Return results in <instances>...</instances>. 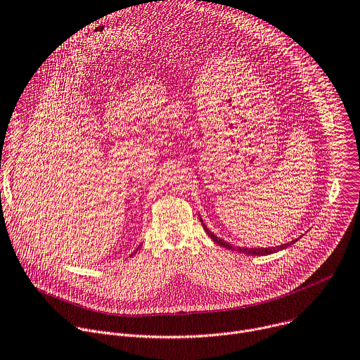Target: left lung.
<instances>
[{"label":"left lung","mask_w":360,"mask_h":360,"mask_svg":"<svg viewBox=\"0 0 360 360\" xmlns=\"http://www.w3.org/2000/svg\"><path fill=\"white\" fill-rule=\"evenodd\" d=\"M200 221H202V219H201V217H200ZM202 227H204L205 233L208 234V237H210L215 244H219V245H221V247H224V248H227V250H231V251H238V252H241V254H247V255H269V254L278 252V251H281V250L288 248L290 245H292L294 243H297V241H298V240H294V241H291V243H288V244H281V245H278V247H269V248H247V247H236V245H233V244H230V243L224 241L223 238L217 237V236H215L212 231H210V229H208L204 223H202Z\"/></svg>","instance_id":"8db88e82"}]
</instances>
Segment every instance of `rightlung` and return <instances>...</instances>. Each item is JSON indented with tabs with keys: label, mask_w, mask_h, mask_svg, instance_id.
Masks as SVG:
<instances>
[{
	"label": "right lung",
	"mask_w": 360,
	"mask_h": 360,
	"mask_svg": "<svg viewBox=\"0 0 360 360\" xmlns=\"http://www.w3.org/2000/svg\"><path fill=\"white\" fill-rule=\"evenodd\" d=\"M140 247H141V244H140ZM140 247H139L137 250H140ZM137 250H136V251H137ZM136 251H134V252H136ZM134 252H133V254H130V257H131V255H134Z\"/></svg>",
	"instance_id": "obj_1"
}]
</instances>
